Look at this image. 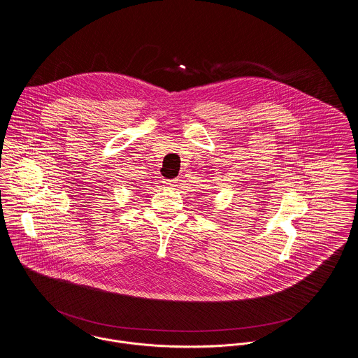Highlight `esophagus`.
Masks as SVG:
<instances>
[{
    "label": "esophagus",
    "instance_id": "esophagus-1",
    "mask_svg": "<svg viewBox=\"0 0 358 358\" xmlns=\"http://www.w3.org/2000/svg\"><path fill=\"white\" fill-rule=\"evenodd\" d=\"M164 184L167 188H174V187H177V180H165Z\"/></svg>",
    "mask_w": 358,
    "mask_h": 358
}]
</instances>
